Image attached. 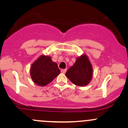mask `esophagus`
Wrapping results in <instances>:
<instances>
[{
  "instance_id": "esophagus-1",
  "label": "esophagus",
  "mask_w": 128,
  "mask_h": 128,
  "mask_svg": "<svg viewBox=\"0 0 128 128\" xmlns=\"http://www.w3.org/2000/svg\"><path fill=\"white\" fill-rule=\"evenodd\" d=\"M66 71H67V69H66V68L61 69V72L62 73H65L66 72Z\"/></svg>"
}]
</instances>
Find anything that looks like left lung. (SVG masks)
<instances>
[{
  "label": "left lung",
  "mask_w": 128,
  "mask_h": 128,
  "mask_svg": "<svg viewBox=\"0 0 128 128\" xmlns=\"http://www.w3.org/2000/svg\"><path fill=\"white\" fill-rule=\"evenodd\" d=\"M66 76L72 82L78 86H86L90 82L92 76V67L86 55L76 58L75 63L68 68Z\"/></svg>",
  "instance_id": "left-lung-1"
}]
</instances>
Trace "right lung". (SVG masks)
Listing matches in <instances>:
<instances>
[{
  "label": "right lung",
  "instance_id": "right-lung-1",
  "mask_svg": "<svg viewBox=\"0 0 128 128\" xmlns=\"http://www.w3.org/2000/svg\"><path fill=\"white\" fill-rule=\"evenodd\" d=\"M60 73L56 63L52 61L50 56L43 55L32 63L30 68V77L34 82L42 86L50 83Z\"/></svg>",
  "mask_w": 128,
  "mask_h": 128
}]
</instances>
